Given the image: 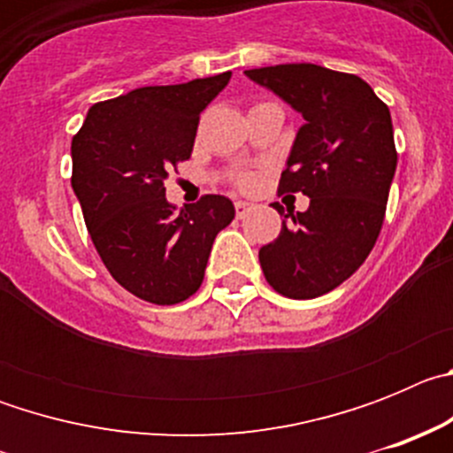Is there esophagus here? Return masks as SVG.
Masks as SVG:
<instances>
[{"label": "esophagus", "instance_id": "esophagus-1", "mask_svg": "<svg viewBox=\"0 0 453 453\" xmlns=\"http://www.w3.org/2000/svg\"><path fill=\"white\" fill-rule=\"evenodd\" d=\"M234 206H235V215H238V218H240V219L245 218V215H247V213H250L251 208H254V206H251V203H250V202H240V199H238V202H235V203H234Z\"/></svg>", "mask_w": 453, "mask_h": 453}]
</instances>
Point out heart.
Listing matches in <instances>:
<instances>
[{"label":"heart","mask_w":453,"mask_h":453,"mask_svg":"<svg viewBox=\"0 0 453 453\" xmlns=\"http://www.w3.org/2000/svg\"><path fill=\"white\" fill-rule=\"evenodd\" d=\"M234 183L240 188V190H251V188H256V183H258V174L256 172H235L234 174Z\"/></svg>","instance_id":"1"}]
</instances>
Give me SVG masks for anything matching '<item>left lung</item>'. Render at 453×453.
<instances>
[{"label": "left lung", "mask_w": 453, "mask_h": 453, "mask_svg": "<svg viewBox=\"0 0 453 453\" xmlns=\"http://www.w3.org/2000/svg\"><path fill=\"white\" fill-rule=\"evenodd\" d=\"M245 74L302 113L279 192L311 197L303 213L274 206L286 219L258 261L283 297H319L365 263L381 234L397 167L390 111L361 77L313 63Z\"/></svg>", "instance_id": "1"}]
</instances>
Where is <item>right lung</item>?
Instances as JSON below:
<instances>
[{"label": "right lung", "instance_id": "right-lung-1", "mask_svg": "<svg viewBox=\"0 0 453 453\" xmlns=\"http://www.w3.org/2000/svg\"><path fill=\"white\" fill-rule=\"evenodd\" d=\"M231 72L177 86H147L90 106L72 138V188L92 245L115 281L158 306L186 302L203 281L231 199L203 195L177 213L167 172L188 161L199 115Z\"/></svg>", "mask_w": 453, "mask_h": 453}]
</instances>
